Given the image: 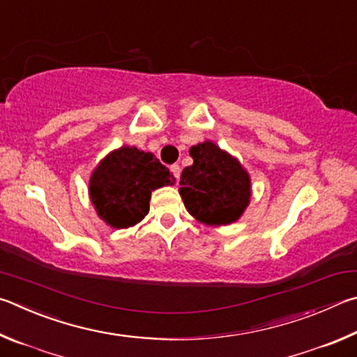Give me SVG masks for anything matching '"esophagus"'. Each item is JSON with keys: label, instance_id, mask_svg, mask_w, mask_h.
Here are the masks:
<instances>
[{"label": "esophagus", "instance_id": "1", "mask_svg": "<svg viewBox=\"0 0 357 357\" xmlns=\"http://www.w3.org/2000/svg\"><path fill=\"white\" fill-rule=\"evenodd\" d=\"M171 172L174 174V177L178 180V177H180V166L178 165H172L171 166Z\"/></svg>", "mask_w": 357, "mask_h": 357}]
</instances>
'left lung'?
I'll return each instance as SVG.
<instances>
[{
	"instance_id": "obj_1",
	"label": "left lung",
	"mask_w": 357,
	"mask_h": 357,
	"mask_svg": "<svg viewBox=\"0 0 357 357\" xmlns=\"http://www.w3.org/2000/svg\"><path fill=\"white\" fill-rule=\"evenodd\" d=\"M191 166L180 177V196L197 221L224 226L238 220L251 197V180L229 153L205 141L191 147Z\"/></svg>"
}]
</instances>
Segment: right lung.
Listing matches in <instances>:
<instances>
[{"mask_svg": "<svg viewBox=\"0 0 357 357\" xmlns=\"http://www.w3.org/2000/svg\"><path fill=\"white\" fill-rule=\"evenodd\" d=\"M172 183L169 169L153 153L136 147H121L93 171L89 195L102 220L111 227L125 229L135 226L149 213L153 190Z\"/></svg>", "mask_w": 357, "mask_h": 357, "instance_id": "right-lung-1", "label": "right lung"}]
</instances>
